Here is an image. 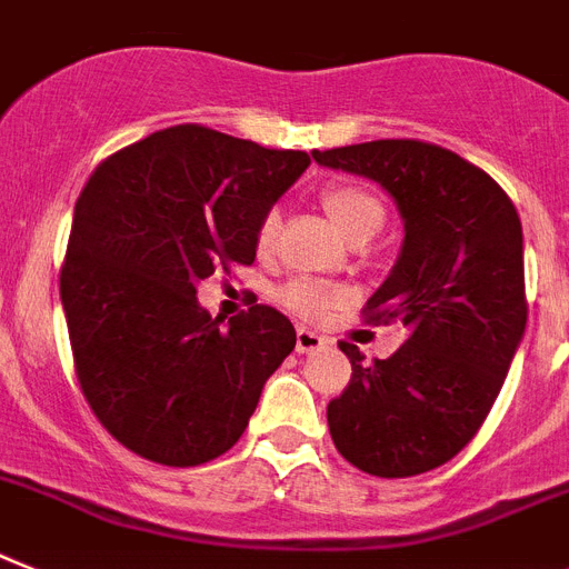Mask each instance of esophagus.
<instances>
[{"label":"esophagus","mask_w":569,"mask_h":569,"mask_svg":"<svg viewBox=\"0 0 569 569\" xmlns=\"http://www.w3.org/2000/svg\"><path fill=\"white\" fill-rule=\"evenodd\" d=\"M323 336H318V332H312V329L307 327H300L298 329V341H295V350L298 352H315V350H321L323 347Z\"/></svg>","instance_id":"obj_1"}]
</instances>
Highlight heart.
<instances>
[{
  "mask_svg": "<svg viewBox=\"0 0 569 569\" xmlns=\"http://www.w3.org/2000/svg\"><path fill=\"white\" fill-rule=\"evenodd\" d=\"M323 211L332 219V226L343 233V240L350 242L356 237H376L385 226V204L376 199L370 190L356 188V184H332L323 190ZM277 228H280V217L269 211L257 226V248L262 254L274 248ZM280 300L292 312L303 315V318H318L323 309L336 307L343 300V289L332 283H321L312 277H295L292 283L283 286Z\"/></svg>",
  "mask_w": 569,
  "mask_h": 569,
  "instance_id": "b5f03b06",
  "label": "heart"
}]
</instances>
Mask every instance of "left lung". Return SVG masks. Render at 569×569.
Returning a JSON list of instances; mask_svg holds the SVG:
<instances>
[{
    "label": "left lung",
    "instance_id": "obj_1",
    "mask_svg": "<svg viewBox=\"0 0 569 569\" xmlns=\"http://www.w3.org/2000/svg\"><path fill=\"white\" fill-rule=\"evenodd\" d=\"M312 159L376 181L405 226L367 318L399 321L408 338L373 365L341 343L352 379L329 402V433L367 475H422L480 431L527 329L518 211L480 167L425 141H367Z\"/></svg>",
    "mask_w": 569,
    "mask_h": 569
}]
</instances>
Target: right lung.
<instances>
[{
	"instance_id": "obj_1",
	"label": "right lung",
	"mask_w": 569,
	"mask_h": 569,
	"mask_svg": "<svg viewBox=\"0 0 569 569\" xmlns=\"http://www.w3.org/2000/svg\"><path fill=\"white\" fill-rule=\"evenodd\" d=\"M307 167V152L181 123L86 181L60 300L86 402L138 457L184 469L226 455L295 350L286 315L251 307L226 323L196 286L254 262L260 219Z\"/></svg>"
}]
</instances>
